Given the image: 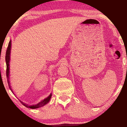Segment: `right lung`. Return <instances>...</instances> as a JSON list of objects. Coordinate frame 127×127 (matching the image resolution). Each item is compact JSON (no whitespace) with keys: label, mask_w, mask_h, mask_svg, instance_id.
<instances>
[{"label":"right lung","mask_w":127,"mask_h":127,"mask_svg":"<svg viewBox=\"0 0 127 127\" xmlns=\"http://www.w3.org/2000/svg\"><path fill=\"white\" fill-rule=\"evenodd\" d=\"M10 48H11V40H10V41L9 42V44H8V46L7 49V51H6V55H5V62H6V65H7V70H6V75H7V81H8V86H9V87L10 90H11V91L13 92H13L12 90L11 89V86L10 85V82L9 81V61H10ZM51 94H50V95H49L48 97H46V98H45L44 100H42L41 101H40V102H38V104H36L35 105H28L26 104H25L23 102L21 103L24 105L26 107H28V108H31V109H36V108H38V107H41L42 106H44L45 104H46L47 103L49 102L50 101L51 97Z\"/></svg>","instance_id":"right-lung-1"}]
</instances>
